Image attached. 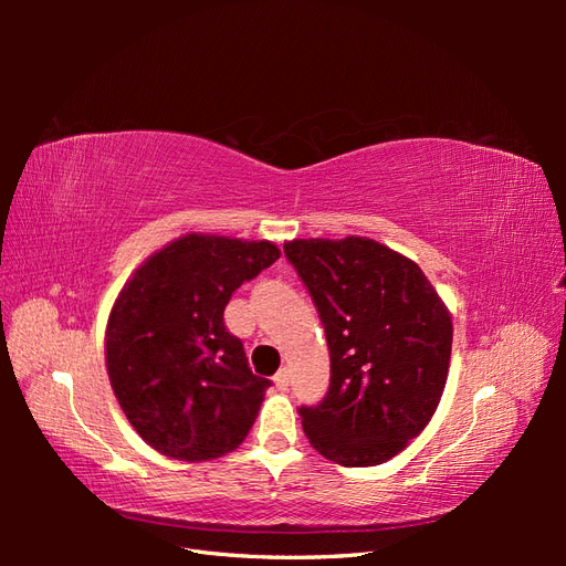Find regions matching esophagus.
Wrapping results in <instances>:
<instances>
[{"label": "esophagus", "mask_w": 566, "mask_h": 566, "mask_svg": "<svg viewBox=\"0 0 566 566\" xmlns=\"http://www.w3.org/2000/svg\"><path fill=\"white\" fill-rule=\"evenodd\" d=\"M273 382H276L279 389H287V382H290V373L287 368H281L276 375H273Z\"/></svg>", "instance_id": "1"}]
</instances>
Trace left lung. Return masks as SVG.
Instances as JSON below:
<instances>
[{
    "instance_id": "1",
    "label": "left lung",
    "mask_w": 566,
    "mask_h": 566,
    "mask_svg": "<svg viewBox=\"0 0 566 566\" xmlns=\"http://www.w3.org/2000/svg\"><path fill=\"white\" fill-rule=\"evenodd\" d=\"M287 262L316 304L331 387L300 418L312 447L345 468L382 465L432 420L453 325L422 269L370 241H290Z\"/></svg>"
}]
</instances>
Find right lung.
Wrapping results in <instances>:
<instances>
[{
  "label": "right lung",
  "mask_w": 566,
  "mask_h": 566,
  "mask_svg": "<svg viewBox=\"0 0 566 566\" xmlns=\"http://www.w3.org/2000/svg\"><path fill=\"white\" fill-rule=\"evenodd\" d=\"M281 256L269 241L188 233L134 271L106 328V366L139 437L175 460L241 447L271 380L224 325L231 295Z\"/></svg>",
  "instance_id": "add662e5"
}]
</instances>
